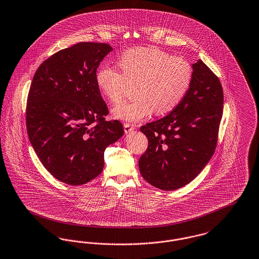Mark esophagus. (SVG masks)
Returning <instances> with one entry per match:
<instances>
[{"instance_id":"esophagus-1","label":"esophagus","mask_w":259,"mask_h":259,"mask_svg":"<svg viewBox=\"0 0 259 259\" xmlns=\"http://www.w3.org/2000/svg\"><path fill=\"white\" fill-rule=\"evenodd\" d=\"M123 126H124V131H125V133H130V132H132V131L135 129V126L132 125V124H130V123H128V122H125Z\"/></svg>"}]
</instances>
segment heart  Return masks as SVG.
I'll return each instance as SVG.
<instances>
[{
    "mask_svg": "<svg viewBox=\"0 0 259 259\" xmlns=\"http://www.w3.org/2000/svg\"><path fill=\"white\" fill-rule=\"evenodd\" d=\"M118 64L122 73L109 65H102L96 83L108 102L117 104L131 86L137 85V100L113 107L115 118L140 121L154 111L161 115L177 107L190 88L193 70L190 63L171 57L158 48H135L123 53Z\"/></svg>",
    "mask_w": 259,
    "mask_h": 259,
    "instance_id": "obj_1",
    "label": "heart"
}]
</instances>
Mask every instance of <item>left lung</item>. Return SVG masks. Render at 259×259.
I'll use <instances>...</instances> for the list:
<instances>
[{"mask_svg":"<svg viewBox=\"0 0 259 259\" xmlns=\"http://www.w3.org/2000/svg\"><path fill=\"white\" fill-rule=\"evenodd\" d=\"M219 78L198 60L190 88L168 115L140 130L148 149L139 159L143 178L155 188L172 191L193 181L214 153L223 114Z\"/></svg>","mask_w":259,"mask_h":259,"instance_id":"obj_1","label":"left lung"}]
</instances>
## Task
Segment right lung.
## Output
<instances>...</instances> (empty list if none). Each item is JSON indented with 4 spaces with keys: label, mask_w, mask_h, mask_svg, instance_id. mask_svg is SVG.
I'll list each match as a JSON object with an SVG mask.
<instances>
[{
    "label": "right lung",
    "mask_w": 259,
    "mask_h": 259,
    "mask_svg": "<svg viewBox=\"0 0 259 259\" xmlns=\"http://www.w3.org/2000/svg\"><path fill=\"white\" fill-rule=\"evenodd\" d=\"M111 51L106 43H78L43 61L33 77L28 137L42 164L65 184L96 178L107 146L124 134L121 122L106 120L108 108L96 83L97 68Z\"/></svg>",
    "instance_id": "right-lung-1"
}]
</instances>
